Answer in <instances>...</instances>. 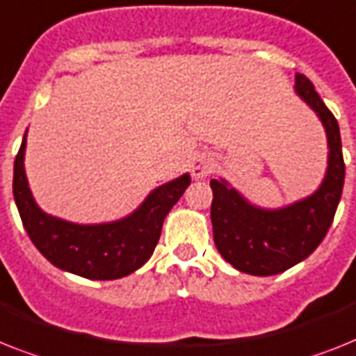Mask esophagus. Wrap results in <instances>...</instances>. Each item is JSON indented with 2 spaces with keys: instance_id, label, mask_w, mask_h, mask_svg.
Instances as JSON below:
<instances>
[{
  "instance_id": "obj_1",
  "label": "esophagus",
  "mask_w": 356,
  "mask_h": 356,
  "mask_svg": "<svg viewBox=\"0 0 356 356\" xmlns=\"http://www.w3.org/2000/svg\"><path fill=\"white\" fill-rule=\"evenodd\" d=\"M212 159H208L207 155H199V157L193 159L192 164H190V172H192L193 179H204L208 173H212Z\"/></svg>"
}]
</instances>
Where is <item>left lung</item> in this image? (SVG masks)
Masks as SVG:
<instances>
[{
    "label": "left lung",
    "instance_id": "1",
    "mask_svg": "<svg viewBox=\"0 0 356 356\" xmlns=\"http://www.w3.org/2000/svg\"><path fill=\"white\" fill-rule=\"evenodd\" d=\"M294 91L318 115L327 135V170L318 190L289 207L267 210L247 201L225 179L210 181L216 247L234 268L252 276L280 274L311 256L325 238L342 197L346 164L337 118L307 76L296 74Z\"/></svg>",
    "mask_w": 356,
    "mask_h": 356
}]
</instances>
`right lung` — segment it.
Instances as JSON below:
<instances>
[{"mask_svg": "<svg viewBox=\"0 0 356 356\" xmlns=\"http://www.w3.org/2000/svg\"><path fill=\"white\" fill-rule=\"evenodd\" d=\"M27 131L14 161L13 192L22 223L34 247L54 267L88 280H118L152 258L164 218L190 186L184 173L155 188L126 218L98 225H78L49 216L38 207L25 175Z\"/></svg>", "mask_w": 356, "mask_h": 356, "instance_id": "right-lung-1", "label": "right lung"}]
</instances>
